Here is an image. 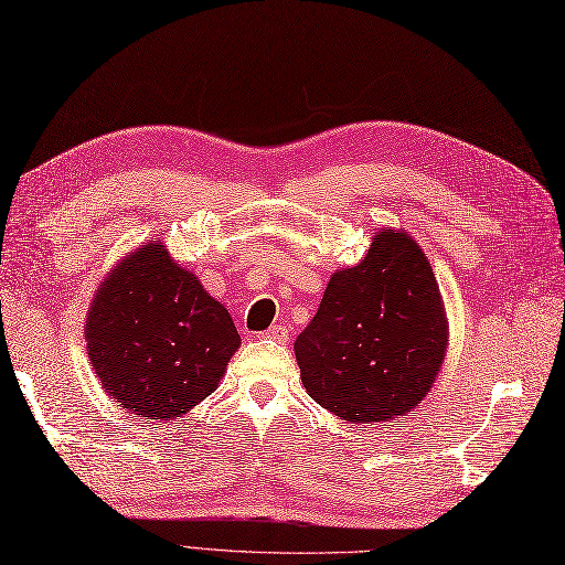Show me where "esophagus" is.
I'll use <instances>...</instances> for the list:
<instances>
[{
	"mask_svg": "<svg viewBox=\"0 0 565 565\" xmlns=\"http://www.w3.org/2000/svg\"><path fill=\"white\" fill-rule=\"evenodd\" d=\"M262 337H264V339L278 341V344H285V341L289 339V330H287V324H273V328H268L266 332H262Z\"/></svg>",
	"mask_w": 565,
	"mask_h": 565,
	"instance_id": "34e87169",
	"label": "esophagus"
}]
</instances>
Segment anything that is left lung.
<instances>
[{
	"label": "left lung",
	"instance_id": "8db88e82",
	"mask_svg": "<svg viewBox=\"0 0 565 565\" xmlns=\"http://www.w3.org/2000/svg\"><path fill=\"white\" fill-rule=\"evenodd\" d=\"M448 318L422 247L382 228L363 262L337 270L295 353L309 396L351 424L388 422L431 391Z\"/></svg>",
	"mask_w": 565,
	"mask_h": 565
}]
</instances>
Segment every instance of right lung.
I'll list each match as a JSON object with an SVG mask.
<instances>
[{
  "label": "right lung",
  "instance_id": "obj_1",
  "mask_svg": "<svg viewBox=\"0 0 565 565\" xmlns=\"http://www.w3.org/2000/svg\"><path fill=\"white\" fill-rule=\"evenodd\" d=\"M87 351L108 396L146 419H177L216 391L241 347L231 313L162 243L127 254L96 289Z\"/></svg>",
  "mask_w": 565,
  "mask_h": 565
}]
</instances>
